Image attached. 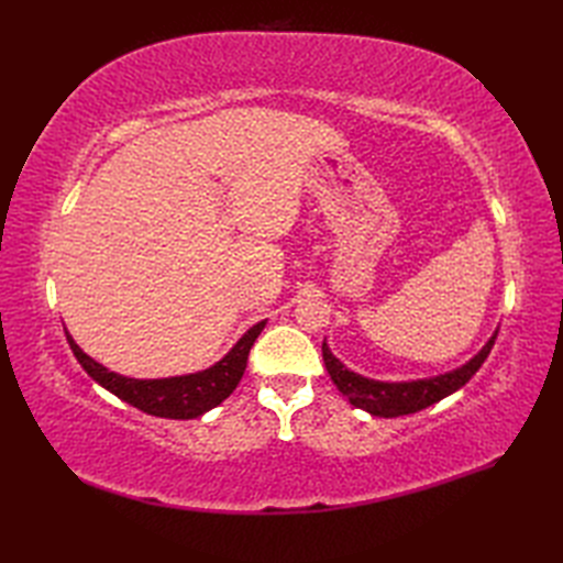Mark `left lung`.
I'll use <instances>...</instances> for the list:
<instances>
[{
    "instance_id": "1",
    "label": "left lung",
    "mask_w": 563,
    "mask_h": 563,
    "mask_svg": "<svg viewBox=\"0 0 563 563\" xmlns=\"http://www.w3.org/2000/svg\"><path fill=\"white\" fill-rule=\"evenodd\" d=\"M496 335H493L486 343V347L476 354L474 360H470L465 366L446 373V376H437L430 380H416V383H378V380H368V378L356 376V373L347 371L335 360L327 345V340H323L321 352H323V364H327L331 380L350 399L352 406L364 408V411H368L373 416L397 418V416L422 411V408L441 401L444 397L453 395V391L463 387L465 383H470V378L486 362V356L490 354V347L496 345Z\"/></svg>"
}]
</instances>
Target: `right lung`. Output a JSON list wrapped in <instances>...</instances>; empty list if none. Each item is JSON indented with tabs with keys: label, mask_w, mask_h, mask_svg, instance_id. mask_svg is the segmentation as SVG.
I'll return each mask as SVG.
<instances>
[{
	"label": "right lung",
	"mask_w": 563,
	"mask_h": 563,
	"mask_svg": "<svg viewBox=\"0 0 563 563\" xmlns=\"http://www.w3.org/2000/svg\"><path fill=\"white\" fill-rule=\"evenodd\" d=\"M263 329H265V321L255 323V327L249 329L240 343H236L216 366L201 373H192V376L162 378V380H135V378L117 376V373L93 362L89 354H84L75 340L67 335V331L65 335L81 368L87 371L98 385L110 389L114 397L124 399L126 404L141 408L143 413H150V416L187 420V418H197L201 413L211 411V408H216L220 401H225L232 395L234 387L240 385L244 376L249 352L255 343V338L261 335Z\"/></svg>",
	"instance_id": "1"
}]
</instances>
